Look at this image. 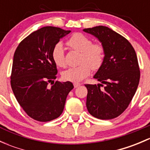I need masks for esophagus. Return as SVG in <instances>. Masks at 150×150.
Masks as SVG:
<instances>
[{"label":"esophagus","mask_w":150,"mask_h":150,"mask_svg":"<svg viewBox=\"0 0 150 150\" xmlns=\"http://www.w3.org/2000/svg\"><path fill=\"white\" fill-rule=\"evenodd\" d=\"M80 86H81V84L78 83H74V87H75V88L79 87Z\"/></svg>","instance_id":"obj_1"}]
</instances>
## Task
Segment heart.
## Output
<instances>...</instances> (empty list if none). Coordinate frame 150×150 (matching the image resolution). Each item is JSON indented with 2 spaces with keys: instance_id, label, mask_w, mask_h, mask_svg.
<instances>
[{
  "instance_id": "obj_1",
  "label": "heart",
  "mask_w": 150,
  "mask_h": 150,
  "mask_svg": "<svg viewBox=\"0 0 150 150\" xmlns=\"http://www.w3.org/2000/svg\"><path fill=\"white\" fill-rule=\"evenodd\" d=\"M67 45L72 49L81 52L79 66L69 67L62 72L63 79L71 82H80L88 76L91 68L97 70L102 66L104 60V49L100 43H92L91 40L81 33L72 35L67 42ZM54 63L60 67L66 65L64 49L62 44L59 43L52 51Z\"/></svg>"
}]
</instances>
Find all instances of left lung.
Here are the masks:
<instances>
[{"label": "left lung", "mask_w": 150, "mask_h": 150, "mask_svg": "<svg viewBox=\"0 0 150 150\" xmlns=\"http://www.w3.org/2000/svg\"><path fill=\"white\" fill-rule=\"evenodd\" d=\"M83 31L96 37L104 49L103 63L93 76L101 83L85 85L88 111L101 120L113 119L125 111L137 91L140 79L137 54L127 39L107 27Z\"/></svg>", "instance_id": "obj_1"}]
</instances>
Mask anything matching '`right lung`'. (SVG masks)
<instances>
[{
  "label": "right lung",
  "mask_w": 150,
  "mask_h": 150,
  "mask_svg": "<svg viewBox=\"0 0 150 150\" xmlns=\"http://www.w3.org/2000/svg\"><path fill=\"white\" fill-rule=\"evenodd\" d=\"M70 32L44 27L29 35L15 51L11 75L12 91L25 112L38 121L48 122L59 117L67 96L74 88L69 81L54 83L57 69L52 58L54 47Z\"/></svg>",
  "instance_id": "1"
}]
</instances>
